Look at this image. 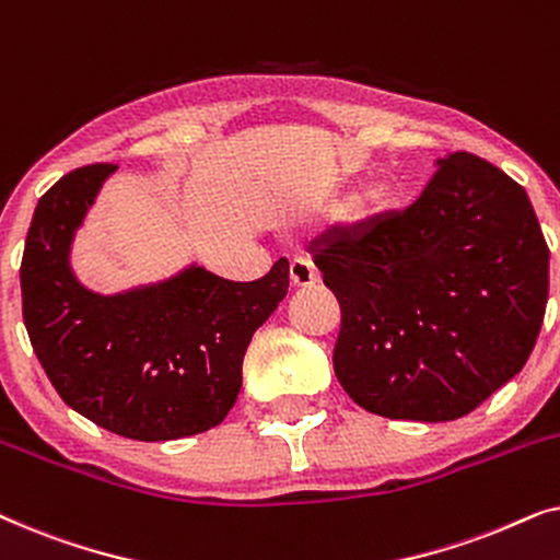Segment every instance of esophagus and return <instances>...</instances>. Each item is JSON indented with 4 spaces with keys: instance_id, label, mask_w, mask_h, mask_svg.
Here are the masks:
<instances>
[{
    "instance_id": "obj_1",
    "label": "esophagus",
    "mask_w": 560,
    "mask_h": 560,
    "mask_svg": "<svg viewBox=\"0 0 560 560\" xmlns=\"http://www.w3.org/2000/svg\"><path fill=\"white\" fill-rule=\"evenodd\" d=\"M290 282H293V288H311L313 282H318L316 267H313L308 259L295 257L293 262H290Z\"/></svg>"
}]
</instances>
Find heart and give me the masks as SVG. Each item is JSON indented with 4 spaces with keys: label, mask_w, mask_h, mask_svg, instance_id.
Masks as SVG:
<instances>
[{
    "label": "heart",
    "mask_w": 560,
    "mask_h": 560,
    "mask_svg": "<svg viewBox=\"0 0 560 560\" xmlns=\"http://www.w3.org/2000/svg\"><path fill=\"white\" fill-rule=\"evenodd\" d=\"M389 201H393L389 190L385 186H374L357 201V213H362V217H377V213L389 209Z\"/></svg>",
    "instance_id": "b5f03b06"
}]
</instances>
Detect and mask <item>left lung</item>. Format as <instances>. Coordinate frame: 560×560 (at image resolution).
<instances>
[{"label":"left lung","mask_w":560,"mask_h":560,"mask_svg":"<svg viewBox=\"0 0 560 560\" xmlns=\"http://www.w3.org/2000/svg\"><path fill=\"white\" fill-rule=\"evenodd\" d=\"M341 308L334 372L389 420L469 416L523 370L548 303V244L525 188L451 152L405 211L311 247Z\"/></svg>","instance_id":"8db88e82"}]
</instances>
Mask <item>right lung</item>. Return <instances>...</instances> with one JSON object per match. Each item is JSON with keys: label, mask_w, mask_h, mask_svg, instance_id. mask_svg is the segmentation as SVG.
Instances as JSON below:
<instances>
[{"label": "right lung", "mask_w": 560, "mask_h": 560, "mask_svg": "<svg viewBox=\"0 0 560 560\" xmlns=\"http://www.w3.org/2000/svg\"><path fill=\"white\" fill-rule=\"evenodd\" d=\"M112 163L75 167L37 203L25 240L22 318L45 374L75 412L135 441H173L219 425L242 387L252 334L290 285L280 257L234 282L190 267L121 295L81 288L68 244Z\"/></svg>", "instance_id": "right-lung-1"}]
</instances>
